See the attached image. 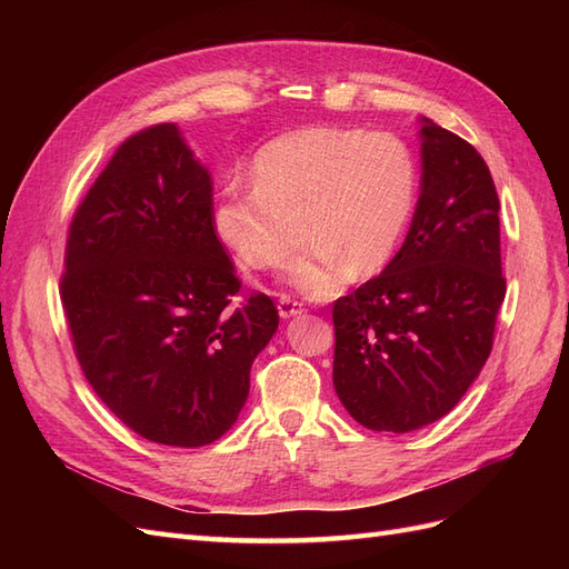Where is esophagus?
<instances>
[{
  "label": "esophagus",
  "instance_id": "obj_1",
  "mask_svg": "<svg viewBox=\"0 0 569 569\" xmlns=\"http://www.w3.org/2000/svg\"><path fill=\"white\" fill-rule=\"evenodd\" d=\"M278 313H280V318H282V320H289V318H295V316H301V313H303V303H301V301H297V299L287 297V295H282V297H280V301H278Z\"/></svg>",
  "mask_w": 569,
  "mask_h": 569
}]
</instances>
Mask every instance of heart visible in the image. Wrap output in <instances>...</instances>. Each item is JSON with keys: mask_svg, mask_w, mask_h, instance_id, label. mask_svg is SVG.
<instances>
[{"mask_svg": "<svg viewBox=\"0 0 569 569\" xmlns=\"http://www.w3.org/2000/svg\"><path fill=\"white\" fill-rule=\"evenodd\" d=\"M251 180L220 189L213 226L222 244L249 268L270 270L287 266L308 232L313 249L297 280L332 289L343 266L368 274L387 263L410 218L418 170L389 132L311 126L258 149Z\"/></svg>", "mask_w": 569, "mask_h": 569, "instance_id": "b5f03b06", "label": "heart"}]
</instances>
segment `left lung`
<instances>
[{
	"instance_id": "left-lung-1",
	"label": "left lung",
	"mask_w": 569,
	"mask_h": 569,
	"mask_svg": "<svg viewBox=\"0 0 569 569\" xmlns=\"http://www.w3.org/2000/svg\"><path fill=\"white\" fill-rule=\"evenodd\" d=\"M420 199L391 263L335 303L332 380L349 416L403 435L477 380L506 297L498 194L477 149L425 116Z\"/></svg>"
}]
</instances>
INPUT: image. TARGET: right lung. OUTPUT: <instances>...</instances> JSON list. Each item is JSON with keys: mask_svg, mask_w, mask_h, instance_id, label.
<instances>
[{"mask_svg": "<svg viewBox=\"0 0 569 569\" xmlns=\"http://www.w3.org/2000/svg\"><path fill=\"white\" fill-rule=\"evenodd\" d=\"M239 287L209 168L176 123L132 134L80 203L61 280L80 368L132 432L194 449L237 422L280 325L266 295L232 311Z\"/></svg>", "mask_w": 569, "mask_h": 569, "instance_id": "add662e5", "label": "right lung"}]
</instances>
